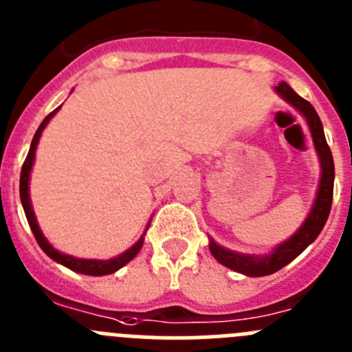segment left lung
Wrapping results in <instances>:
<instances>
[{
	"label": "left lung",
	"mask_w": 352,
	"mask_h": 352,
	"mask_svg": "<svg viewBox=\"0 0 352 352\" xmlns=\"http://www.w3.org/2000/svg\"><path fill=\"white\" fill-rule=\"evenodd\" d=\"M276 91L281 95L287 102H290L292 106L297 111H300L302 114L307 120V124L311 128V133H313L314 146H316L318 154H320L321 160V182L320 189H318V198L314 201L313 210H311L307 221L304 222L300 229L292 236L288 241H285L283 245H280L267 257H250V255H239L234 254L231 250H226L222 246L217 245L215 241L210 239V252H212L213 257L221 262L226 267L232 269L236 272H241L246 276H267L272 272L280 271L281 267H285L287 264H290L295 257L302 254V252L318 238V234L321 232L323 226L327 224V219L330 215L331 208V199H333V179H335V166H333V156H331L330 146L327 144L324 139L323 124H321L320 116H318L316 109L311 106L309 102L302 98L300 95L295 94L290 87H288L285 81H281Z\"/></svg>",
	"instance_id": "1"
}]
</instances>
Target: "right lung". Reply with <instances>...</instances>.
Returning a JSON list of instances; mask_svg holds the SVG:
<instances>
[{
    "label": "right lung",
    "instance_id": "obj_1",
    "mask_svg": "<svg viewBox=\"0 0 352 352\" xmlns=\"http://www.w3.org/2000/svg\"><path fill=\"white\" fill-rule=\"evenodd\" d=\"M57 111H58V107L55 111H52V113L48 114V116L45 118V120H43V123L39 124V128H38V130H36L34 137H32L31 149H29L28 157H25L24 165H22V172H21V201H22V206H24L25 217H28L29 228H31V231H32V234H34V238H36V241H38V245L41 246V250L45 252V254H47L48 257L54 258L55 262H58V264L65 265V267L72 269V271L81 272V274H88V276L111 274V272L118 271V269L123 267L124 264H128V262H130L131 258H133L137 254H139L140 248H142L144 236L139 239V241L135 243V245L131 246L130 250H126V252H124V254H121L120 257L111 258V261H85V258H74V257H71V255H65V254H60V252H57L54 248V246H52L50 243L47 241V238L43 236L41 229H39L38 222H36L34 212H32L31 199H29V173H31L32 161H34L36 146H38V140H39V137H41L43 128L47 126V123H48V121H50V118L54 116V114L57 113Z\"/></svg>",
    "mask_w": 352,
    "mask_h": 352
}]
</instances>
